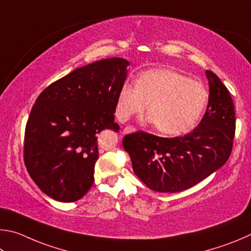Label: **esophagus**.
I'll return each mask as SVG.
<instances>
[{
	"label": "esophagus",
	"mask_w": 251,
	"mask_h": 251,
	"mask_svg": "<svg viewBox=\"0 0 251 251\" xmlns=\"http://www.w3.org/2000/svg\"><path fill=\"white\" fill-rule=\"evenodd\" d=\"M135 126H126L125 129H123V131H122V133L123 134H128V133H132V132H135Z\"/></svg>",
	"instance_id": "esophagus-1"
}]
</instances>
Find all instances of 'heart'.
Masks as SVG:
<instances>
[{"label":"heart","mask_w":251,"mask_h":251,"mask_svg":"<svg viewBox=\"0 0 251 251\" xmlns=\"http://www.w3.org/2000/svg\"><path fill=\"white\" fill-rule=\"evenodd\" d=\"M207 102V91L201 83L170 69L149 70L138 78L137 86L126 83L119 91L116 114L128 120L148 107V120L168 135L190 131Z\"/></svg>","instance_id":"b5f03b06"}]
</instances>
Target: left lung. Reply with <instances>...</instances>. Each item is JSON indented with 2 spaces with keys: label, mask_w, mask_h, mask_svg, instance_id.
Here are the masks:
<instances>
[{
  "label": "left lung",
  "mask_w": 251,
  "mask_h": 251,
  "mask_svg": "<svg viewBox=\"0 0 251 251\" xmlns=\"http://www.w3.org/2000/svg\"><path fill=\"white\" fill-rule=\"evenodd\" d=\"M208 104L200 125L183 137L138 131L126 135L133 172L152 191L176 193L203 181L226 163L236 130L235 107L226 86L210 70Z\"/></svg>",
  "instance_id": "obj_1"
}]
</instances>
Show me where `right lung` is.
I'll list each match as a JSON object with an SVG mask.
<instances>
[{
    "label": "right lung",
    "instance_id": "1",
    "mask_svg": "<svg viewBox=\"0 0 251 251\" xmlns=\"http://www.w3.org/2000/svg\"><path fill=\"white\" fill-rule=\"evenodd\" d=\"M129 61L107 58L75 69L37 97L24 135L29 176L52 200H80L94 184L98 134L118 132L114 122L119 91Z\"/></svg>",
    "mask_w": 251,
    "mask_h": 251
}]
</instances>
